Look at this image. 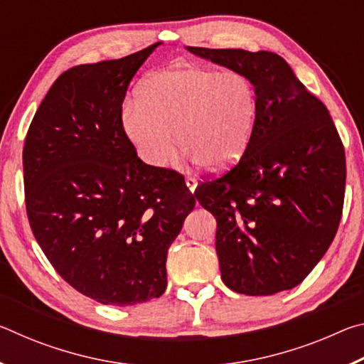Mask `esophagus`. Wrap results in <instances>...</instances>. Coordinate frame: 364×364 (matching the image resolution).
Listing matches in <instances>:
<instances>
[{
	"instance_id": "34e87169",
	"label": "esophagus",
	"mask_w": 364,
	"mask_h": 364,
	"mask_svg": "<svg viewBox=\"0 0 364 364\" xmlns=\"http://www.w3.org/2000/svg\"><path fill=\"white\" fill-rule=\"evenodd\" d=\"M186 186H188V189L191 191V193H194L196 188H197V180H196V178L188 176L186 178Z\"/></svg>"
}]
</instances>
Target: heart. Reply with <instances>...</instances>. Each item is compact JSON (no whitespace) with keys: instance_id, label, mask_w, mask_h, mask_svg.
<instances>
[{"instance_id":"obj_1","label":"heart","mask_w":364,"mask_h":364,"mask_svg":"<svg viewBox=\"0 0 364 364\" xmlns=\"http://www.w3.org/2000/svg\"><path fill=\"white\" fill-rule=\"evenodd\" d=\"M257 117L258 95L247 77L186 64L141 83L138 102L122 110V130L151 167L165 165L176 139L200 167L221 171L242 159Z\"/></svg>"}]
</instances>
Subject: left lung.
<instances>
[{
  "mask_svg": "<svg viewBox=\"0 0 364 364\" xmlns=\"http://www.w3.org/2000/svg\"><path fill=\"white\" fill-rule=\"evenodd\" d=\"M186 49L242 73L258 95L242 159L194 193L217 220L221 279L245 295L292 289L321 260L342 217L345 152L329 110L278 54Z\"/></svg>",
  "mask_w": 364,
  "mask_h": 364,
  "instance_id": "8db88e82",
  "label": "left lung"
}]
</instances>
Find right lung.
I'll list each match as a JSON object with an SVG mask.
<instances>
[{
  "instance_id": "right-lung-1",
  "label": "right lung",
  "mask_w": 364,
  "mask_h": 364,
  "mask_svg": "<svg viewBox=\"0 0 364 364\" xmlns=\"http://www.w3.org/2000/svg\"><path fill=\"white\" fill-rule=\"evenodd\" d=\"M159 45L64 72L23 146L36 242L64 281L104 305L165 292L168 247L196 205L184 178L144 164L122 130L128 85Z\"/></svg>"
}]
</instances>
